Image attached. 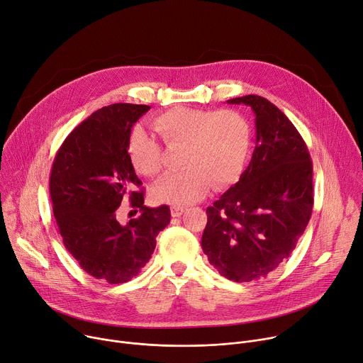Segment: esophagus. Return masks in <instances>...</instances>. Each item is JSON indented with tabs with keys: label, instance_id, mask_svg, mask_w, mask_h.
Listing matches in <instances>:
<instances>
[{
	"label": "esophagus",
	"instance_id": "34e87169",
	"mask_svg": "<svg viewBox=\"0 0 363 363\" xmlns=\"http://www.w3.org/2000/svg\"><path fill=\"white\" fill-rule=\"evenodd\" d=\"M184 211H185L184 207H178V206L171 207V214H172V217H179V216H182Z\"/></svg>",
	"mask_w": 363,
	"mask_h": 363
}]
</instances>
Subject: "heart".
<instances>
[{"instance_id":"obj_1","label":"heart","mask_w":363,"mask_h":363,"mask_svg":"<svg viewBox=\"0 0 363 363\" xmlns=\"http://www.w3.org/2000/svg\"><path fill=\"white\" fill-rule=\"evenodd\" d=\"M152 127L168 149H181L182 167L153 185L152 195L157 203L188 206L204 199L211 184L220 189L240 177L252 131L238 110L174 107L156 116ZM127 155L143 177L153 178L162 171V147L142 127L130 131Z\"/></svg>"}]
</instances>
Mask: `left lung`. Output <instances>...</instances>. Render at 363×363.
Masks as SVG:
<instances>
[{
  "label": "left lung",
  "mask_w": 363,
  "mask_h": 363,
  "mask_svg": "<svg viewBox=\"0 0 363 363\" xmlns=\"http://www.w3.org/2000/svg\"><path fill=\"white\" fill-rule=\"evenodd\" d=\"M228 104L256 116V146L239 182L207 208L201 246L218 274L250 282L274 272L295 249L313 211V162L288 117L267 98Z\"/></svg>",
  "instance_id": "obj_1"
}]
</instances>
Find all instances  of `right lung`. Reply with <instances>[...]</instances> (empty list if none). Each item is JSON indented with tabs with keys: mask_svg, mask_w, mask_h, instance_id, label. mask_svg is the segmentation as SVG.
Returning <instances> with one entry per match:
<instances>
[{
	"mask_svg": "<svg viewBox=\"0 0 363 363\" xmlns=\"http://www.w3.org/2000/svg\"><path fill=\"white\" fill-rule=\"evenodd\" d=\"M149 110L125 103L96 110L71 131L53 160L49 189L63 245L86 274L108 284L136 277L171 221L168 206H143L142 181L127 155L131 127ZM127 199L141 216L121 225L116 208Z\"/></svg>",
	"mask_w": 363,
	"mask_h": 363,
	"instance_id": "right-lung-1",
	"label": "right lung"
}]
</instances>
